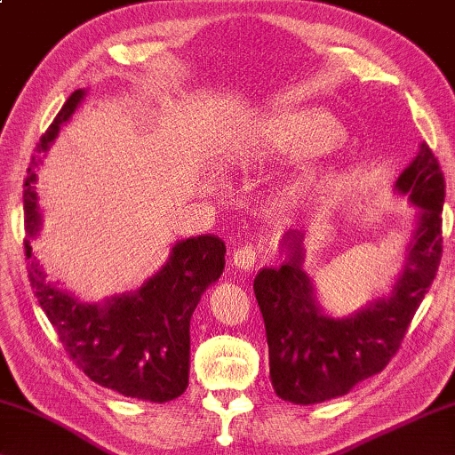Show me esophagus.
I'll use <instances>...</instances> for the list:
<instances>
[{
	"mask_svg": "<svg viewBox=\"0 0 455 455\" xmlns=\"http://www.w3.org/2000/svg\"><path fill=\"white\" fill-rule=\"evenodd\" d=\"M258 260V248L254 243H243V246L235 248L232 254V264L240 270H251L256 267Z\"/></svg>",
	"mask_w": 455,
	"mask_h": 455,
	"instance_id": "34e87169",
	"label": "esophagus"
}]
</instances>
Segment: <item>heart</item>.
<instances>
[{
	"mask_svg": "<svg viewBox=\"0 0 455 455\" xmlns=\"http://www.w3.org/2000/svg\"><path fill=\"white\" fill-rule=\"evenodd\" d=\"M341 136V125L325 111H284L250 125L240 138V155H321L335 148Z\"/></svg>",
	"mask_w": 455,
	"mask_h": 455,
	"instance_id": "obj_1",
	"label": "heart"
}]
</instances>
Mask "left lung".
I'll return each instance as SVG.
<instances>
[{
  "mask_svg": "<svg viewBox=\"0 0 455 455\" xmlns=\"http://www.w3.org/2000/svg\"><path fill=\"white\" fill-rule=\"evenodd\" d=\"M419 213V228L393 297L349 319L321 313L305 275L300 232L286 234L291 258L254 278L268 341L270 380L283 401L315 404L346 395L354 384L382 372L401 347L411 321L442 262L445 180L427 144L396 180Z\"/></svg>",
  "mask_w": 455,
  "mask_h": 455,
  "instance_id": "left-lung-1",
  "label": "left lung"
}]
</instances>
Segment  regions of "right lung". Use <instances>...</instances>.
<instances>
[{"mask_svg": "<svg viewBox=\"0 0 455 455\" xmlns=\"http://www.w3.org/2000/svg\"><path fill=\"white\" fill-rule=\"evenodd\" d=\"M85 91L76 89L36 144L48 148L79 106ZM36 156L24 179V226L38 232V205L32 183ZM28 278L42 311L75 366L91 380L124 396L150 403H169L188 384V323L201 295L218 281L226 267V243L218 235L180 240L166 267L132 295L116 297L106 305L81 303L46 281L24 240Z\"/></svg>", "mask_w": 455, "mask_h": 455, "instance_id": "1", "label": "right lung"}]
</instances>
